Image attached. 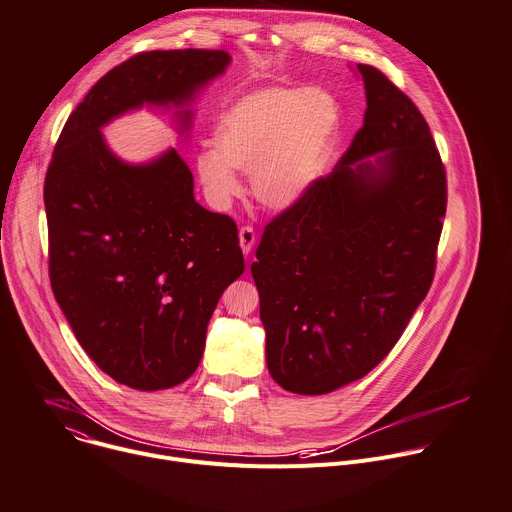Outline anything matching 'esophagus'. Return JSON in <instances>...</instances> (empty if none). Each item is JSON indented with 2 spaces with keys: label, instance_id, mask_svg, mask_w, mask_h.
Segmentation results:
<instances>
[{
  "label": "esophagus",
  "instance_id": "esophagus-1",
  "mask_svg": "<svg viewBox=\"0 0 512 512\" xmlns=\"http://www.w3.org/2000/svg\"><path fill=\"white\" fill-rule=\"evenodd\" d=\"M255 241H257L255 231H253L251 227H241V231H239V245H241L245 257L251 255V251H253V247H255Z\"/></svg>",
  "mask_w": 512,
  "mask_h": 512
}]
</instances>
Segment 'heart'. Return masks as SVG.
Instances as JSON below:
<instances>
[{
  "label": "heart",
  "mask_w": 512,
  "mask_h": 512,
  "mask_svg": "<svg viewBox=\"0 0 512 512\" xmlns=\"http://www.w3.org/2000/svg\"><path fill=\"white\" fill-rule=\"evenodd\" d=\"M338 129V105L320 89L267 87L243 95L218 115L214 150L196 156L200 186L225 208L239 198L235 172H243L263 208L291 210L320 180Z\"/></svg>",
  "instance_id": "b5f03b06"
}]
</instances>
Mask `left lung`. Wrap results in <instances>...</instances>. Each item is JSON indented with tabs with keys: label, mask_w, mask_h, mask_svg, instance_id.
I'll list each match as a JSON object with an SVG mask.
<instances>
[{
	"label": "left lung",
	"mask_w": 512,
	"mask_h": 512,
	"mask_svg": "<svg viewBox=\"0 0 512 512\" xmlns=\"http://www.w3.org/2000/svg\"><path fill=\"white\" fill-rule=\"evenodd\" d=\"M367 111L328 178L265 227L251 273L265 358L289 393L369 375L433 281L446 170L429 127L381 70L356 64Z\"/></svg>",
	"instance_id": "left-lung-1"
}]
</instances>
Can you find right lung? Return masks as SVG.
I'll return each mask as SVG.
<instances>
[{
  "instance_id": "add662e5",
  "label": "right lung",
  "mask_w": 512,
  "mask_h": 512,
  "mask_svg": "<svg viewBox=\"0 0 512 512\" xmlns=\"http://www.w3.org/2000/svg\"><path fill=\"white\" fill-rule=\"evenodd\" d=\"M225 50H154L109 70L68 117L44 182L50 283L79 344L121 385L160 391L200 364L223 291L245 271L237 225L194 200L180 154L131 164L103 135L143 107L182 139L192 103L225 75Z\"/></svg>"
}]
</instances>
